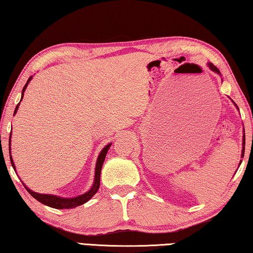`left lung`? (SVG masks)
I'll list each match as a JSON object with an SVG mask.
<instances>
[{
  "label": "left lung",
  "instance_id": "8db88e82",
  "mask_svg": "<svg viewBox=\"0 0 253 253\" xmlns=\"http://www.w3.org/2000/svg\"><path fill=\"white\" fill-rule=\"evenodd\" d=\"M209 67L211 68V70H213L214 72H216V74H220L219 69H217V68L214 65H212V63H209ZM243 145H245V138H243ZM243 156H245V148H243V151H242V157Z\"/></svg>",
  "mask_w": 253,
  "mask_h": 253
}]
</instances>
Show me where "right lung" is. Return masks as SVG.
I'll return each instance as SVG.
<instances>
[{"label":"right lung","mask_w":253,"mask_h":253,"mask_svg":"<svg viewBox=\"0 0 253 253\" xmlns=\"http://www.w3.org/2000/svg\"><path fill=\"white\" fill-rule=\"evenodd\" d=\"M32 79V77H30L29 80L27 81V84L23 87V90H22V98L24 95V91H25V88H27V85L29 84V81ZM22 98H21V100H22ZM19 105H16L15 107V110H14V114L16 113V110L19 108ZM11 136H10V140H8V151L11 153ZM110 145H107V146L102 149L101 153L99 154V156H98V160H97V164H96V173H95V183H93L92 187L90 188V191H88L87 193H84L83 195H79L77 196V198H71V199H63V198H59V196H55V195H49V194H40V193H37V192H33L25 186L27 188V191L29 192L30 194H31L34 199L39 201L42 204H45L48 205L50 208H53V209H72V208H77L79 207V205L84 204L87 202V201L90 200L93 195L96 194V192L98 191V188H99L100 185V172H101V168H102V164H104L105 162V158H106V154L108 152V149L110 147ZM11 158V164L13 166V169H15V166H14V163L12 161V157L10 155Z\"/></svg>","instance_id":"1"}]
</instances>
